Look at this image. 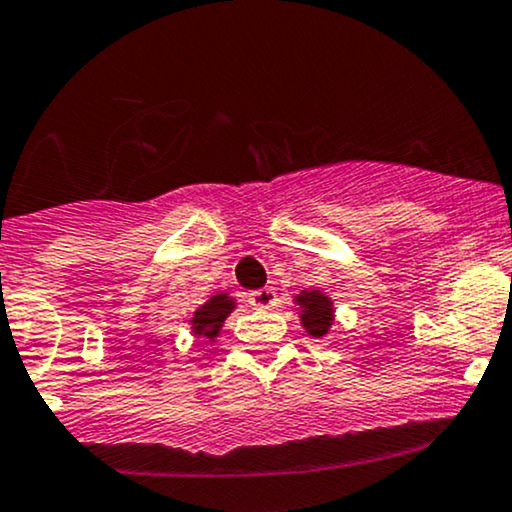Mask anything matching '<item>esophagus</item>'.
Instances as JSON below:
<instances>
[{"instance_id": "esophagus-1", "label": "esophagus", "mask_w": 512, "mask_h": 512, "mask_svg": "<svg viewBox=\"0 0 512 512\" xmlns=\"http://www.w3.org/2000/svg\"><path fill=\"white\" fill-rule=\"evenodd\" d=\"M248 301L252 308L267 310V308H272V305H276V293H274V289H257L250 293Z\"/></svg>"}]
</instances>
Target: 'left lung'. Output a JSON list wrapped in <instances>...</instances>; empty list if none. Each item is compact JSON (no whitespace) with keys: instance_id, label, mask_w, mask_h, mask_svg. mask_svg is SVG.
<instances>
[{"instance_id":"left-lung-1","label":"left lung","mask_w":512,"mask_h":512,"mask_svg":"<svg viewBox=\"0 0 512 512\" xmlns=\"http://www.w3.org/2000/svg\"><path fill=\"white\" fill-rule=\"evenodd\" d=\"M298 305V317H301L303 330L310 337H325L334 322V305L332 298L322 291H301L293 298Z\"/></svg>"}]
</instances>
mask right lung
I'll return each mask as SVG.
<instances>
[{
  "instance_id": "add662e5",
  "label": "right lung",
  "mask_w": 512,
  "mask_h": 512,
  "mask_svg": "<svg viewBox=\"0 0 512 512\" xmlns=\"http://www.w3.org/2000/svg\"><path fill=\"white\" fill-rule=\"evenodd\" d=\"M233 310H236V298H231L228 293H216V296H211L207 303L199 305L195 315H192V334H195V337H204L207 342H214V339L219 337L223 322H226V317L231 315Z\"/></svg>"
}]
</instances>
